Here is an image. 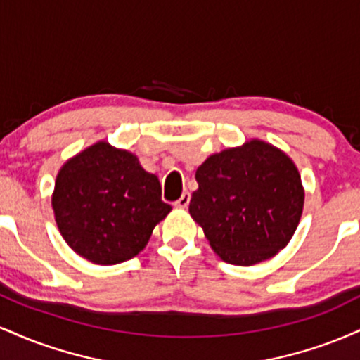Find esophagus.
Returning a JSON list of instances; mask_svg holds the SVG:
<instances>
[{
	"label": "esophagus",
	"instance_id": "1",
	"mask_svg": "<svg viewBox=\"0 0 360 360\" xmlns=\"http://www.w3.org/2000/svg\"><path fill=\"white\" fill-rule=\"evenodd\" d=\"M189 200H191V196H189V193H183V196L179 198V200L176 201V206L177 208H186V206L189 205Z\"/></svg>",
	"mask_w": 360,
	"mask_h": 360
}]
</instances>
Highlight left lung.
<instances>
[{"label": "left lung", "instance_id": "8db88e82", "mask_svg": "<svg viewBox=\"0 0 360 360\" xmlns=\"http://www.w3.org/2000/svg\"><path fill=\"white\" fill-rule=\"evenodd\" d=\"M189 214L229 264L274 257L295 235L304 189L298 167L278 147L252 139L210 155L196 171Z\"/></svg>", "mask_w": 360, "mask_h": 360}]
</instances>
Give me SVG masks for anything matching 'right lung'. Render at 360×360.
Wrapping results in <instances>:
<instances>
[{
	"label": "right lung",
	"mask_w": 360,
	"mask_h": 360,
	"mask_svg": "<svg viewBox=\"0 0 360 360\" xmlns=\"http://www.w3.org/2000/svg\"><path fill=\"white\" fill-rule=\"evenodd\" d=\"M159 177L128 150L96 142L60 167L52 208L65 243L100 266H113L146 249L152 230L171 212Z\"/></svg>",
	"instance_id": "obj_1"
}]
</instances>
